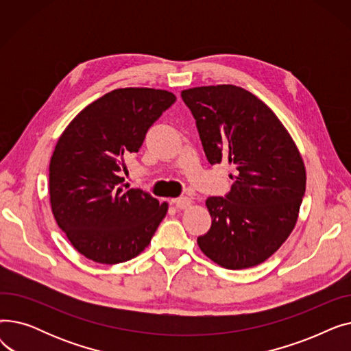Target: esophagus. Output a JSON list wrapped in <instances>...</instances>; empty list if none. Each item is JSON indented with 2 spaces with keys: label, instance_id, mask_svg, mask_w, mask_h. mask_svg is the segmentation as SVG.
Segmentation results:
<instances>
[{
  "label": "esophagus",
  "instance_id": "obj_1",
  "mask_svg": "<svg viewBox=\"0 0 351 351\" xmlns=\"http://www.w3.org/2000/svg\"><path fill=\"white\" fill-rule=\"evenodd\" d=\"M173 204H175V206H176L178 209L182 210V209H188V208L192 205V200H191L189 197H186V196H182V197L175 199Z\"/></svg>",
  "mask_w": 351,
  "mask_h": 351
}]
</instances>
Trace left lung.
<instances>
[{
    "mask_svg": "<svg viewBox=\"0 0 351 351\" xmlns=\"http://www.w3.org/2000/svg\"><path fill=\"white\" fill-rule=\"evenodd\" d=\"M210 165L232 168L230 192L210 196L209 232L197 245L219 266L239 270L263 263L298 222L306 169L296 143L273 110L234 85L182 90Z\"/></svg>",
    "mask_w": 351,
    "mask_h": 351,
    "instance_id": "left-lung-1",
    "label": "left lung"
}]
</instances>
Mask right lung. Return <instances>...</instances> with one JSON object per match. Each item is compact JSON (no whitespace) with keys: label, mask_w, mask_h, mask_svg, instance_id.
Instances as JSON below:
<instances>
[{"label":"right lung","mask_w":351,"mask_h":351,"mask_svg":"<svg viewBox=\"0 0 351 351\" xmlns=\"http://www.w3.org/2000/svg\"><path fill=\"white\" fill-rule=\"evenodd\" d=\"M176 97L154 88H119L89 104L60 136L49 163V200L58 226L86 259L117 265L136 257L168 204L123 185L125 159Z\"/></svg>","instance_id":"1"}]
</instances>
